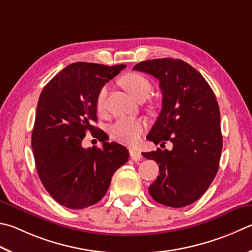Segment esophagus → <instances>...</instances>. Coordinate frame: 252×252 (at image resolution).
Returning a JSON list of instances; mask_svg holds the SVG:
<instances>
[{
  "label": "esophagus",
  "mask_w": 252,
  "mask_h": 252,
  "mask_svg": "<svg viewBox=\"0 0 252 252\" xmlns=\"http://www.w3.org/2000/svg\"><path fill=\"white\" fill-rule=\"evenodd\" d=\"M130 157H131V158L133 159V161H135V162L140 161V159L142 158L141 152H140L139 150H135V149H130Z\"/></svg>",
  "instance_id": "1"
}]
</instances>
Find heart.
<instances>
[{
    "label": "heart",
    "mask_w": 252,
    "mask_h": 252,
    "mask_svg": "<svg viewBox=\"0 0 252 252\" xmlns=\"http://www.w3.org/2000/svg\"><path fill=\"white\" fill-rule=\"evenodd\" d=\"M121 85L132 98L139 100L148 98L152 90L149 79L138 72H130L121 79ZM108 87L103 86L97 95V108L99 111L103 110L104 101L107 98ZM145 127L144 122L140 119L121 118L113 123L110 127L112 138L121 143L133 145L140 141Z\"/></svg>",
    "instance_id": "heart-1"
}]
</instances>
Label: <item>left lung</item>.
<instances>
[{"label":"left lung","instance_id":"obj_1","mask_svg":"<svg viewBox=\"0 0 252 252\" xmlns=\"http://www.w3.org/2000/svg\"><path fill=\"white\" fill-rule=\"evenodd\" d=\"M133 69L158 79L163 95L148 139L161 146L173 143L171 151L142 153L159 167L149 193L162 205L185 207L202 197L219 167L222 135L216 97L204 77L181 59L145 61Z\"/></svg>","mask_w":252,"mask_h":252}]
</instances>
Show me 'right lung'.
Returning <instances> with one entry per match:
<instances>
[{
    "instance_id": "add662e5",
    "label": "right lung",
    "mask_w": 252,
    "mask_h": 252,
    "mask_svg": "<svg viewBox=\"0 0 252 252\" xmlns=\"http://www.w3.org/2000/svg\"><path fill=\"white\" fill-rule=\"evenodd\" d=\"M126 65L74 63L57 74L40 93L32 148L38 176L49 195L70 209L93 206L107 193L111 177L127 162L129 151L109 143L97 122V95ZM102 148L84 149L85 132Z\"/></svg>"
}]
</instances>
